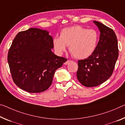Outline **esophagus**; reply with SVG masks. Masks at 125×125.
<instances>
[{
  "label": "esophagus",
  "instance_id": "34e87169",
  "mask_svg": "<svg viewBox=\"0 0 125 125\" xmlns=\"http://www.w3.org/2000/svg\"><path fill=\"white\" fill-rule=\"evenodd\" d=\"M71 62H72V61H71V60H67L66 62L64 63V64H66V65H67V64H68L69 63H71Z\"/></svg>",
  "mask_w": 125,
  "mask_h": 125
}]
</instances>
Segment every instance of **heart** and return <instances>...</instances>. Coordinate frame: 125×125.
I'll list each match as a JSON object with an SVG mask.
<instances>
[{
	"label": "heart",
	"mask_w": 125,
	"mask_h": 125,
	"mask_svg": "<svg viewBox=\"0 0 125 125\" xmlns=\"http://www.w3.org/2000/svg\"><path fill=\"white\" fill-rule=\"evenodd\" d=\"M98 35L97 31L92 29L75 25L63 29L60 37L53 39L55 50L59 54L66 51L69 46L71 54L77 59H85L92 54L96 49Z\"/></svg>",
	"instance_id": "1"
}]
</instances>
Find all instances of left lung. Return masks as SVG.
<instances>
[{
  "label": "left lung",
  "mask_w": 125,
  "mask_h": 125,
  "mask_svg": "<svg viewBox=\"0 0 125 125\" xmlns=\"http://www.w3.org/2000/svg\"><path fill=\"white\" fill-rule=\"evenodd\" d=\"M94 22L100 29V40L90 57L78 61L77 72L79 82L87 87L97 86L111 76L118 56L117 39L115 31L101 23Z\"/></svg>",
  "instance_id": "1"
}]
</instances>
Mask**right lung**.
Segmentation results:
<instances>
[{"instance_id": "obj_1", "label": "right lung", "mask_w": 125, "mask_h": 125, "mask_svg": "<svg viewBox=\"0 0 125 125\" xmlns=\"http://www.w3.org/2000/svg\"><path fill=\"white\" fill-rule=\"evenodd\" d=\"M53 41L48 31L33 28L14 38L8 62L14 82L21 90L42 92L52 84L55 71L67 61L52 52Z\"/></svg>"}]
</instances>
